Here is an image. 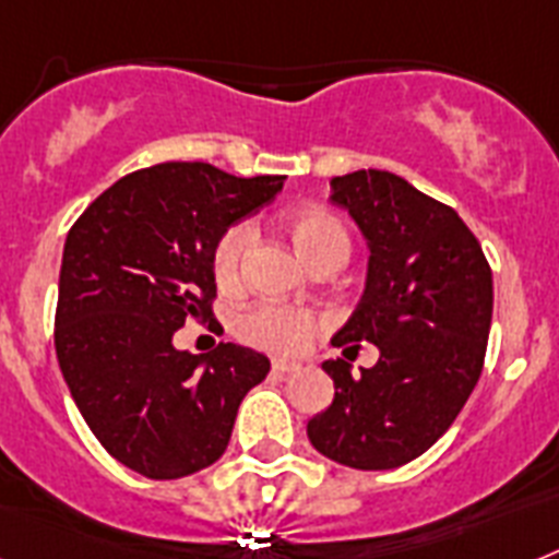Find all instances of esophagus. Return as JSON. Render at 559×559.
<instances>
[{
	"instance_id": "1",
	"label": "esophagus",
	"mask_w": 559,
	"mask_h": 559,
	"mask_svg": "<svg viewBox=\"0 0 559 559\" xmlns=\"http://www.w3.org/2000/svg\"><path fill=\"white\" fill-rule=\"evenodd\" d=\"M272 369H275V372L289 374V372H298V369H301V364H295V360H287V358H275L272 360Z\"/></svg>"
}]
</instances>
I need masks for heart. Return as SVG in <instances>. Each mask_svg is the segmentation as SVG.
<instances>
[{
	"mask_svg": "<svg viewBox=\"0 0 559 559\" xmlns=\"http://www.w3.org/2000/svg\"><path fill=\"white\" fill-rule=\"evenodd\" d=\"M284 227L293 238L295 250L301 252L304 261L316 266V270L341 266L349 258V233H346L344 222L332 210L298 207L287 215ZM250 243L252 224L247 222L233 224L218 236L213 247V258H210L213 278L218 287L236 289L241 284L243 258H247ZM233 330H236L243 344L289 355V352H301L316 337V332L321 330V316H316L312 309L289 307V304L258 301L243 309V312H238Z\"/></svg>",
	"mask_w": 559,
	"mask_h": 559,
	"instance_id": "1",
	"label": "heart"
}]
</instances>
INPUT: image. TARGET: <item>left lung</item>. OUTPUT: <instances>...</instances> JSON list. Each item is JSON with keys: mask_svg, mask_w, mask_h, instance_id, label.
Segmentation results:
<instances>
[{"mask_svg": "<svg viewBox=\"0 0 559 559\" xmlns=\"http://www.w3.org/2000/svg\"><path fill=\"white\" fill-rule=\"evenodd\" d=\"M332 201L349 210L372 252L367 293L332 344L346 358L374 344L381 358L360 374L344 358L323 364L335 401L307 435L349 468H397L454 424L480 378L491 266L461 215L395 173L332 178Z\"/></svg>", "mask_w": 559, "mask_h": 559, "instance_id": "obj_1", "label": "left lung"}]
</instances>
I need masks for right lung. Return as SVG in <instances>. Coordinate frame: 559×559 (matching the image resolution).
<instances>
[{
	"instance_id": "right-lung-1",
	"label": "right lung",
	"mask_w": 559,
	"mask_h": 559,
	"mask_svg": "<svg viewBox=\"0 0 559 559\" xmlns=\"http://www.w3.org/2000/svg\"><path fill=\"white\" fill-rule=\"evenodd\" d=\"M284 176L236 178L204 162H167L107 187L64 241L53 344L64 383L119 463L176 480L224 454L266 355L218 344L173 346L185 321L213 318V247L270 204Z\"/></svg>"
}]
</instances>
